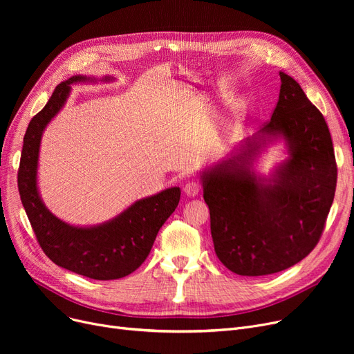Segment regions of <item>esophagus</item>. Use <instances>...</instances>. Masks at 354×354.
<instances>
[{
    "label": "esophagus",
    "instance_id": "obj_1",
    "mask_svg": "<svg viewBox=\"0 0 354 354\" xmlns=\"http://www.w3.org/2000/svg\"><path fill=\"white\" fill-rule=\"evenodd\" d=\"M183 192H185V195L189 196V198H195L201 192V185L195 180H191L183 187Z\"/></svg>",
    "mask_w": 354,
    "mask_h": 354
}]
</instances>
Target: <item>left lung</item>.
I'll list each match as a JSON object with an SVG mask.
<instances>
[{"instance_id":"obj_1","label":"left lung","mask_w":354,"mask_h":354,"mask_svg":"<svg viewBox=\"0 0 354 354\" xmlns=\"http://www.w3.org/2000/svg\"><path fill=\"white\" fill-rule=\"evenodd\" d=\"M271 120L198 172L219 261L238 275L287 270L317 245L336 192L327 123L301 86L280 71ZM280 141L286 156L264 174L261 158Z\"/></svg>"}]
</instances>
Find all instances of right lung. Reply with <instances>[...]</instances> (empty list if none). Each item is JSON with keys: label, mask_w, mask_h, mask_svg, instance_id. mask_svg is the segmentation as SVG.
<instances>
[{"label": "right lung", "mask_w": 354, "mask_h": 354, "mask_svg": "<svg viewBox=\"0 0 354 354\" xmlns=\"http://www.w3.org/2000/svg\"><path fill=\"white\" fill-rule=\"evenodd\" d=\"M113 76H71L54 88L24 136L18 171V191L39 244L54 264L93 280H118L142 266L155 238L176 209L180 189L167 188L135 201L120 214L96 225H71L55 216L43 202L39 189V158L46 127L64 107L73 84L110 83Z\"/></svg>", "instance_id": "1"}]
</instances>
